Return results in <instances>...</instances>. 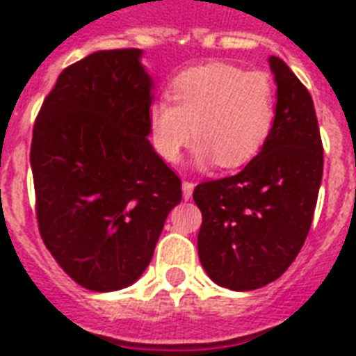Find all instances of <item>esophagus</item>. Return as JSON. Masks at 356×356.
<instances>
[{
    "label": "esophagus",
    "mask_w": 356,
    "mask_h": 356,
    "mask_svg": "<svg viewBox=\"0 0 356 356\" xmlns=\"http://www.w3.org/2000/svg\"><path fill=\"white\" fill-rule=\"evenodd\" d=\"M193 189H195V186H193L191 181H181V193H184V198H186V200H189V198L193 197Z\"/></svg>",
    "instance_id": "esophagus-1"
}]
</instances>
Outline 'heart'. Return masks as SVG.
Segmentation results:
<instances>
[{
  "label": "heart",
  "instance_id": "heart-1",
  "mask_svg": "<svg viewBox=\"0 0 356 356\" xmlns=\"http://www.w3.org/2000/svg\"><path fill=\"white\" fill-rule=\"evenodd\" d=\"M169 98L172 106L154 102L148 109L150 143L167 163L178 161L193 135V167H241L264 148L277 120L271 76L230 63L187 68L172 79Z\"/></svg>",
  "mask_w": 356,
  "mask_h": 356
}]
</instances>
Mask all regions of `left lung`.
Instances as JSON below:
<instances>
[{"label": "left lung", "instance_id": "left-lung-1", "mask_svg": "<svg viewBox=\"0 0 356 356\" xmlns=\"http://www.w3.org/2000/svg\"><path fill=\"white\" fill-rule=\"evenodd\" d=\"M277 120L258 156L239 175L204 181L198 258L216 284L249 291L277 280L299 254L323 176V145L307 87L282 59L269 57Z\"/></svg>", "mask_w": 356, "mask_h": 356}]
</instances>
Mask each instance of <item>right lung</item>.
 I'll use <instances>...</instances> for the list:
<instances>
[{
    "mask_svg": "<svg viewBox=\"0 0 356 356\" xmlns=\"http://www.w3.org/2000/svg\"><path fill=\"white\" fill-rule=\"evenodd\" d=\"M143 49H104L65 68L33 129L38 230L90 291L128 288L154 256L181 181L148 140L154 79Z\"/></svg>",
    "mask_w": 356,
    "mask_h": 356,
    "instance_id": "1",
    "label": "right lung"
}]
</instances>
